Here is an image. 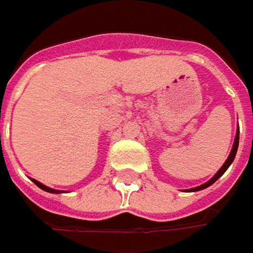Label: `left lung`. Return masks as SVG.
<instances>
[{"instance_id":"8db88e82","label":"left lung","mask_w":253,"mask_h":253,"mask_svg":"<svg viewBox=\"0 0 253 253\" xmlns=\"http://www.w3.org/2000/svg\"><path fill=\"white\" fill-rule=\"evenodd\" d=\"M238 144H239V130L236 131L235 141H234V146H232V150H231V153H229V157L226 159V161H225V163H224V166H222V167L219 169V171H218V172L215 174L214 177H212V178H211L210 181L205 182V184H203V185H200V187H195V188H191L190 191H200V190H204V188L210 187L211 184H214V182L216 181V180H218V178H219V177H221V175H222L224 172H225L226 169H228V167L231 166V163L234 161V159H235V156H236V150H238Z\"/></svg>"}]
</instances>
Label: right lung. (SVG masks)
Returning a JSON list of instances; mask_svg holds the SVG:
<instances>
[{"mask_svg":"<svg viewBox=\"0 0 253 253\" xmlns=\"http://www.w3.org/2000/svg\"><path fill=\"white\" fill-rule=\"evenodd\" d=\"M32 181L35 182L37 185H38L39 188H42L43 191H48V192H59L58 190H53V188H49V187H46V185H43V184H41L39 181H37V180H32Z\"/></svg>","mask_w":253,"mask_h":253,"instance_id":"obj_1","label":"right lung"}]
</instances>
